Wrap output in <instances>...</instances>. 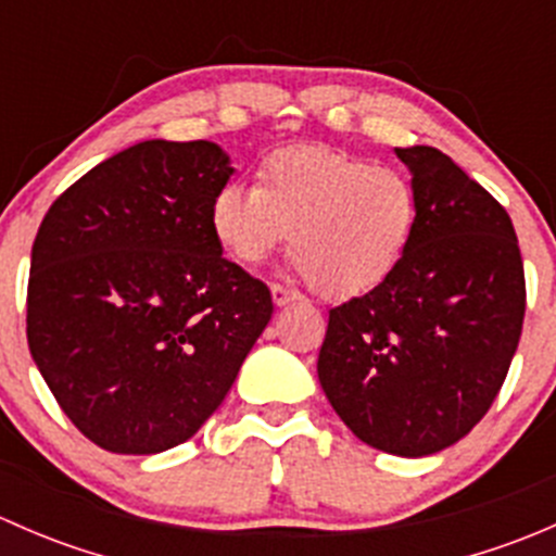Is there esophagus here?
Here are the masks:
<instances>
[{
	"label": "esophagus",
	"mask_w": 556,
	"mask_h": 556,
	"mask_svg": "<svg viewBox=\"0 0 556 556\" xmlns=\"http://www.w3.org/2000/svg\"><path fill=\"white\" fill-rule=\"evenodd\" d=\"M271 299L277 306H288L299 299V293H295V290L282 288V285H271Z\"/></svg>",
	"instance_id": "esophagus-1"
}]
</instances>
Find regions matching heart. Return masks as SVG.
<instances>
[{
    "mask_svg": "<svg viewBox=\"0 0 556 556\" xmlns=\"http://www.w3.org/2000/svg\"><path fill=\"white\" fill-rule=\"evenodd\" d=\"M412 179L323 144H290L263 159L257 188L223 185L210 206L217 244L261 263L290 237V257L319 295L374 293L395 274L417 231Z\"/></svg>",
    "mask_w": 556,
    "mask_h": 556,
    "instance_id": "heart-1",
    "label": "heart"
}]
</instances>
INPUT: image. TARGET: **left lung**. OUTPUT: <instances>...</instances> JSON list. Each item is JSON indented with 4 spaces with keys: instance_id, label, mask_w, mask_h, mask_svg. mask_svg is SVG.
Listing matches in <instances>:
<instances>
[{
    "instance_id": "obj_1",
    "label": "left lung",
    "mask_w": 556,
    "mask_h": 556,
    "mask_svg": "<svg viewBox=\"0 0 556 556\" xmlns=\"http://www.w3.org/2000/svg\"><path fill=\"white\" fill-rule=\"evenodd\" d=\"M412 169L417 231L384 285L328 314L317 374L374 450L425 457L457 444L506 382L525 319L508 212L435 148H395Z\"/></svg>"
}]
</instances>
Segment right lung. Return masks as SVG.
Segmentation results:
<instances>
[{
    "label": "right lung",
    "mask_w": 556,
    "mask_h": 556,
    "mask_svg": "<svg viewBox=\"0 0 556 556\" xmlns=\"http://www.w3.org/2000/svg\"><path fill=\"white\" fill-rule=\"evenodd\" d=\"M233 169L215 142L150 139L83 174L31 247L26 339L77 430L115 454L188 441L271 319L223 257L210 206Z\"/></svg>",
    "instance_id": "add662e5"
}]
</instances>
